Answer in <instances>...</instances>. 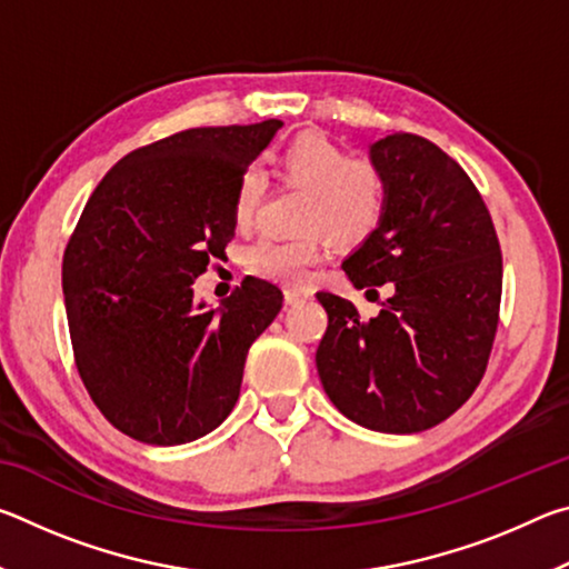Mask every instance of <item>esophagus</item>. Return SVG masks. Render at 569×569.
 Returning a JSON list of instances; mask_svg holds the SVG:
<instances>
[{
	"instance_id": "esophagus-1",
	"label": "esophagus",
	"mask_w": 569,
	"mask_h": 569,
	"mask_svg": "<svg viewBox=\"0 0 569 569\" xmlns=\"http://www.w3.org/2000/svg\"><path fill=\"white\" fill-rule=\"evenodd\" d=\"M283 296H286L288 306H298V303H303V301H308V298H311V291H306V288H286Z\"/></svg>"
}]
</instances>
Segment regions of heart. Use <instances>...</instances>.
<instances>
[{"mask_svg":"<svg viewBox=\"0 0 569 569\" xmlns=\"http://www.w3.org/2000/svg\"><path fill=\"white\" fill-rule=\"evenodd\" d=\"M278 176L303 188L298 226L308 228L293 238H263L248 250V266L268 281L306 283L321 261L326 236L339 246H356L379 228L387 210V180L369 160H349L346 150L323 132H301L276 160ZM263 178L246 170L236 188V220L248 223L263 198Z\"/></svg>","mask_w":569,"mask_h":569,"instance_id":"1","label":"heart"}]
</instances>
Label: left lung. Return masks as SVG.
<instances>
[{
	"instance_id": "left-lung-1",
	"label": "left lung",
	"mask_w": 569,
	"mask_h": 569,
	"mask_svg": "<svg viewBox=\"0 0 569 569\" xmlns=\"http://www.w3.org/2000/svg\"><path fill=\"white\" fill-rule=\"evenodd\" d=\"M387 180L379 228L343 258L356 288L391 286L377 319L316 293L329 329L316 369L343 417L383 435H413L451 417L492 351L502 253L485 200L435 142L393 132L369 146Z\"/></svg>"
}]
</instances>
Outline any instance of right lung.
Returning <instances> with one entry per match:
<instances>
[{"label":"right lung","instance_id":"add662e5","mask_svg":"<svg viewBox=\"0 0 569 569\" xmlns=\"http://www.w3.org/2000/svg\"><path fill=\"white\" fill-rule=\"evenodd\" d=\"M281 124L170 134L124 156L84 206L62 261L67 323L77 371L122 435L188 445L233 411L283 293L250 278L210 308L192 283L226 256L238 180Z\"/></svg>","mask_w":569,"mask_h":569}]
</instances>
